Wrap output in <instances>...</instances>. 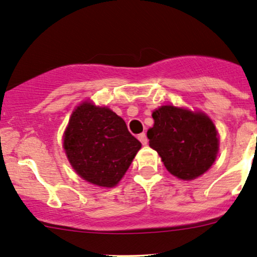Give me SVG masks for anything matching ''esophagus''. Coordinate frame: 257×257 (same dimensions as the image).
I'll return each instance as SVG.
<instances>
[{
	"label": "esophagus",
	"mask_w": 257,
	"mask_h": 257,
	"mask_svg": "<svg viewBox=\"0 0 257 257\" xmlns=\"http://www.w3.org/2000/svg\"><path fill=\"white\" fill-rule=\"evenodd\" d=\"M138 140L141 141V143H142V144H147V143H148V140H147V135L144 134V132H143V134L138 135Z\"/></svg>",
	"instance_id": "obj_1"
}]
</instances>
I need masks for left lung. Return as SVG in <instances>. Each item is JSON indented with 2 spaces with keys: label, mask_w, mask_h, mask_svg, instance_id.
I'll return each mask as SVG.
<instances>
[{
  "label": "left lung",
  "mask_w": 257,
  "mask_h": 257,
  "mask_svg": "<svg viewBox=\"0 0 257 257\" xmlns=\"http://www.w3.org/2000/svg\"><path fill=\"white\" fill-rule=\"evenodd\" d=\"M149 146L158 152L167 171L193 180L211 167L218 151L215 125L203 113L164 105L153 113Z\"/></svg>",
  "instance_id": "1"
}]
</instances>
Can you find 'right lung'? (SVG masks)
I'll use <instances>...</instances> for the list:
<instances>
[{
  "mask_svg": "<svg viewBox=\"0 0 257 257\" xmlns=\"http://www.w3.org/2000/svg\"><path fill=\"white\" fill-rule=\"evenodd\" d=\"M141 146L120 116L91 103L75 109L64 134L65 153L76 174L102 187L117 184Z\"/></svg>",
  "mask_w": 257,
  "mask_h": 257,
  "instance_id": "1",
  "label": "right lung"
}]
</instances>
